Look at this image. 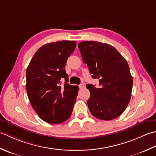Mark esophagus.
Listing matches in <instances>:
<instances>
[{
    "label": "esophagus",
    "mask_w": 156,
    "mask_h": 156,
    "mask_svg": "<svg viewBox=\"0 0 156 156\" xmlns=\"http://www.w3.org/2000/svg\"><path fill=\"white\" fill-rule=\"evenodd\" d=\"M79 89H81H81H83L85 87V85L83 83H81L79 85Z\"/></svg>",
    "instance_id": "esophagus-1"
}]
</instances>
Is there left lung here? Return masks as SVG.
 I'll return each instance as SVG.
<instances>
[{"mask_svg":"<svg viewBox=\"0 0 156 156\" xmlns=\"http://www.w3.org/2000/svg\"><path fill=\"white\" fill-rule=\"evenodd\" d=\"M78 48L92 77L100 82L98 87L86 85L90 91L87 105L91 114L100 120L117 118L126 108L131 96L133 77L127 61L106 43L84 41Z\"/></svg>","mask_w":156,"mask_h":156,"instance_id":"8db88e82","label":"left lung"}]
</instances>
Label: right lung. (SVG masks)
Segmentation results:
<instances>
[{"mask_svg": "<svg viewBox=\"0 0 156 156\" xmlns=\"http://www.w3.org/2000/svg\"><path fill=\"white\" fill-rule=\"evenodd\" d=\"M76 47L75 41L44 44L35 53L26 71V90L33 108L44 121L60 124L71 116L79 87L68 83L65 66ZM65 80L60 86V80Z\"/></svg>", "mask_w": 156, "mask_h": 156, "instance_id": "1", "label": "right lung"}]
</instances>
